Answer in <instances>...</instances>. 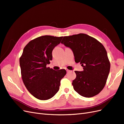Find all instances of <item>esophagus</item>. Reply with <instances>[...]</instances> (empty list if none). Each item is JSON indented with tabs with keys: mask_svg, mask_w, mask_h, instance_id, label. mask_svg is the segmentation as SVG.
Instances as JSON below:
<instances>
[{
	"mask_svg": "<svg viewBox=\"0 0 124 124\" xmlns=\"http://www.w3.org/2000/svg\"><path fill=\"white\" fill-rule=\"evenodd\" d=\"M66 70V72H67V73H69V72H70V70H68V69H65Z\"/></svg>",
	"mask_w": 124,
	"mask_h": 124,
	"instance_id": "1",
	"label": "esophagus"
}]
</instances>
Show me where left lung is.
Masks as SVG:
<instances>
[{"label":"left lung","instance_id":"left-lung-1","mask_svg":"<svg viewBox=\"0 0 124 124\" xmlns=\"http://www.w3.org/2000/svg\"><path fill=\"white\" fill-rule=\"evenodd\" d=\"M73 52L76 63L83 71H75L74 89L83 97H93L104 87L110 70V62L104 47L96 39L85 34L64 36L61 41Z\"/></svg>","mask_w":124,"mask_h":124}]
</instances>
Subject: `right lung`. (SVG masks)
<instances>
[{"mask_svg":"<svg viewBox=\"0 0 124 124\" xmlns=\"http://www.w3.org/2000/svg\"><path fill=\"white\" fill-rule=\"evenodd\" d=\"M63 37L42 36L31 40L24 47L20 58L22 80L30 93L41 100L51 98L59 90L60 81L66 75L64 69L47 68L52 52Z\"/></svg>","mask_w":124,"mask_h":124,"instance_id":"1","label":"right lung"}]
</instances>
